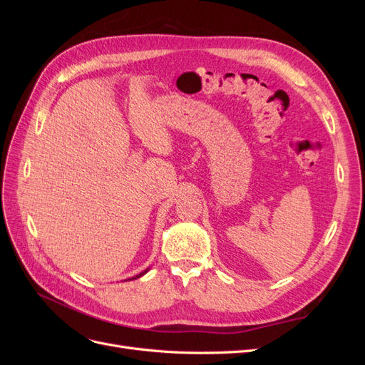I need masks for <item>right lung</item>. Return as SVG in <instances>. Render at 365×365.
Returning a JSON list of instances; mask_svg holds the SVG:
<instances>
[{
  "instance_id": "right-lung-1",
  "label": "right lung",
  "mask_w": 365,
  "mask_h": 365,
  "mask_svg": "<svg viewBox=\"0 0 365 365\" xmlns=\"http://www.w3.org/2000/svg\"><path fill=\"white\" fill-rule=\"evenodd\" d=\"M146 272H148V269H146V271H145V272H141V274H140V275H137V277H134V279H138V277H141V275H143V274H146Z\"/></svg>"
}]
</instances>
